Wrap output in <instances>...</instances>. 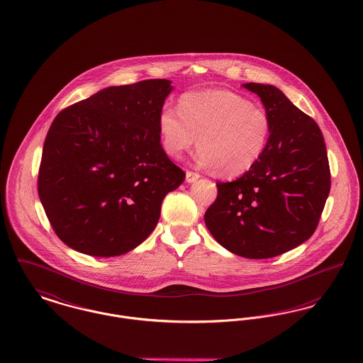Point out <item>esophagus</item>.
<instances>
[{
    "label": "esophagus",
    "instance_id": "34e87169",
    "mask_svg": "<svg viewBox=\"0 0 363 363\" xmlns=\"http://www.w3.org/2000/svg\"><path fill=\"white\" fill-rule=\"evenodd\" d=\"M199 178H200V174H197L194 171H186V182L192 184V182H196Z\"/></svg>",
    "mask_w": 363,
    "mask_h": 363
}]
</instances>
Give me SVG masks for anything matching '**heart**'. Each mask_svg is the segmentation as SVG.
<instances>
[{"instance_id":"obj_1","label":"heart","mask_w":363,"mask_h":363,"mask_svg":"<svg viewBox=\"0 0 363 363\" xmlns=\"http://www.w3.org/2000/svg\"><path fill=\"white\" fill-rule=\"evenodd\" d=\"M157 128L162 147L172 159L199 141L196 163L235 178L252 170L266 153L272 119L235 91L206 90L182 96L178 109L162 108Z\"/></svg>"}]
</instances>
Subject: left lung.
<instances>
[{
    "instance_id": "left-lung-1",
    "label": "left lung",
    "mask_w": 363,
    "mask_h": 363,
    "mask_svg": "<svg viewBox=\"0 0 363 363\" xmlns=\"http://www.w3.org/2000/svg\"><path fill=\"white\" fill-rule=\"evenodd\" d=\"M272 119L263 157L233 182H218L204 222L235 255L267 259L296 248L315 232L330 191L320 128L276 86L244 84Z\"/></svg>"
}]
</instances>
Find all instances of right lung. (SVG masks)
<instances>
[{
    "instance_id": "obj_1",
    "label": "right lung",
    "mask_w": 363,
    "mask_h": 363,
    "mask_svg": "<svg viewBox=\"0 0 363 363\" xmlns=\"http://www.w3.org/2000/svg\"><path fill=\"white\" fill-rule=\"evenodd\" d=\"M170 84L111 86L55 118L43 144L38 194L69 248L123 255L156 228L163 199L185 179L162 148L157 128Z\"/></svg>"
}]
</instances>
